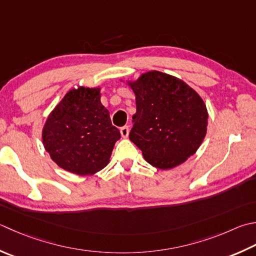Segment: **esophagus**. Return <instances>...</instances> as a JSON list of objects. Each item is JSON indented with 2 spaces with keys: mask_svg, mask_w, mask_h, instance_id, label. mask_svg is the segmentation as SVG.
I'll use <instances>...</instances> for the list:
<instances>
[{
  "mask_svg": "<svg viewBox=\"0 0 256 256\" xmlns=\"http://www.w3.org/2000/svg\"><path fill=\"white\" fill-rule=\"evenodd\" d=\"M120 132H121V135H122V138H128V132H130V130H128V126H126V125H125V126H122L121 128H120Z\"/></svg>",
  "mask_w": 256,
  "mask_h": 256,
  "instance_id": "34e87169",
  "label": "esophagus"
}]
</instances>
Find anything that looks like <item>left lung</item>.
I'll use <instances>...</instances> for the list:
<instances>
[{"mask_svg": "<svg viewBox=\"0 0 256 256\" xmlns=\"http://www.w3.org/2000/svg\"><path fill=\"white\" fill-rule=\"evenodd\" d=\"M136 102L130 140L153 166L168 170L191 156L206 134L203 100L186 83L158 71L130 82Z\"/></svg>", "mask_w": 256, "mask_h": 256, "instance_id": "left-lung-1", "label": "left lung"}]
</instances>
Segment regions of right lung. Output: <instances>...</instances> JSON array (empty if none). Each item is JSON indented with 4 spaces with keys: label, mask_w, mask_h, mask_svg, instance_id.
Segmentation results:
<instances>
[{
    "label": "right lung",
    "mask_w": 256,
    "mask_h": 256,
    "mask_svg": "<svg viewBox=\"0 0 256 256\" xmlns=\"http://www.w3.org/2000/svg\"><path fill=\"white\" fill-rule=\"evenodd\" d=\"M42 138L60 168L88 175L108 163L121 133L101 103L100 88L81 86L68 92L48 115Z\"/></svg>",
    "instance_id": "right-lung-1"
}]
</instances>
